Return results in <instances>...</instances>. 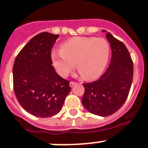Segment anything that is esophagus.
I'll use <instances>...</instances> for the list:
<instances>
[{
  "mask_svg": "<svg viewBox=\"0 0 148 148\" xmlns=\"http://www.w3.org/2000/svg\"><path fill=\"white\" fill-rule=\"evenodd\" d=\"M77 84V83L74 82V81H71V82H70V86H71V87H72V86H74L75 84Z\"/></svg>",
  "mask_w": 148,
  "mask_h": 148,
  "instance_id": "1",
  "label": "esophagus"
}]
</instances>
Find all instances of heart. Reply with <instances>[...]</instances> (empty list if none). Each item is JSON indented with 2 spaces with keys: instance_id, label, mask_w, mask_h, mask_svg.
Here are the masks:
<instances>
[{
  "instance_id": "heart-1",
  "label": "heart",
  "mask_w": 148,
  "mask_h": 148,
  "mask_svg": "<svg viewBox=\"0 0 148 148\" xmlns=\"http://www.w3.org/2000/svg\"><path fill=\"white\" fill-rule=\"evenodd\" d=\"M109 55V45L104 39L77 37L67 41L62 49L52 52L54 67L62 77L68 76L75 68L87 79L98 77L104 71Z\"/></svg>"
}]
</instances>
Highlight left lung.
<instances>
[{"mask_svg":"<svg viewBox=\"0 0 148 148\" xmlns=\"http://www.w3.org/2000/svg\"><path fill=\"white\" fill-rule=\"evenodd\" d=\"M112 57L107 70L97 80L83 84L82 103L90 112L109 116L122 107L128 98L133 78V62L125 45L109 32Z\"/></svg>","mask_w":148,"mask_h":148,"instance_id":"left-lung-1","label":"left lung"}]
</instances>
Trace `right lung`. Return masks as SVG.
Wrapping results in <instances>:
<instances>
[{
    "label": "right lung",
    "instance_id": "obj_1",
    "mask_svg": "<svg viewBox=\"0 0 148 148\" xmlns=\"http://www.w3.org/2000/svg\"><path fill=\"white\" fill-rule=\"evenodd\" d=\"M59 35L41 32L21 49L13 67L16 97L21 106L36 117L61 111L70 93V81L60 77L51 64V49Z\"/></svg>",
    "mask_w": 148,
    "mask_h": 148
}]
</instances>
